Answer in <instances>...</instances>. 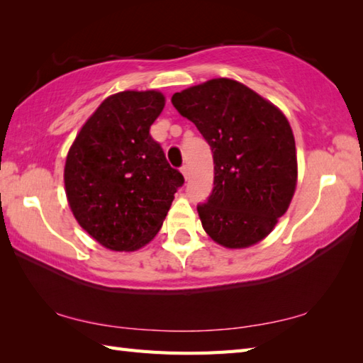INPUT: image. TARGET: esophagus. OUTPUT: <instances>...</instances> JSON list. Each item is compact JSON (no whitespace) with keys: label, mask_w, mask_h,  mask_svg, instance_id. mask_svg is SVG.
Returning <instances> with one entry per match:
<instances>
[{"label":"esophagus","mask_w":363,"mask_h":363,"mask_svg":"<svg viewBox=\"0 0 363 363\" xmlns=\"http://www.w3.org/2000/svg\"><path fill=\"white\" fill-rule=\"evenodd\" d=\"M181 172L184 174V177H186V179H189V177H190V168H189V165H182Z\"/></svg>","instance_id":"1"}]
</instances>
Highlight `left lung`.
<instances>
[{"instance_id":"left-lung-1","label":"left lung","mask_w":363,"mask_h":363,"mask_svg":"<svg viewBox=\"0 0 363 363\" xmlns=\"http://www.w3.org/2000/svg\"><path fill=\"white\" fill-rule=\"evenodd\" d=\"M172 103L195 123L213 154V190L198 204L203 228L230 250L265 238L295 194V137L285 115L234 79L177 91Z\"/></svg>"}]
</instances>
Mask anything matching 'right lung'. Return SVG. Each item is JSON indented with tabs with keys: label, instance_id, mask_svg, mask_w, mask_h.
Here are the masks:
<instances>
[{
	"label": "right lung",
	"instance_id": "obj_1",
	"mask_svg": "<svg viewBox=\"0 0 363 363\" xmlns=\"http://www.w3.org/2000/svg\"><path fill=\"white\" fill-rule=\"evenodd\" d=\"M165 106L156 90L106 98L68 151L64 181L81 228L112 251H135L159 233L184 176L150 128Z\"/></svg>",
	"mask_w": 363,
	"mask_h": 363
}]
</instances>
